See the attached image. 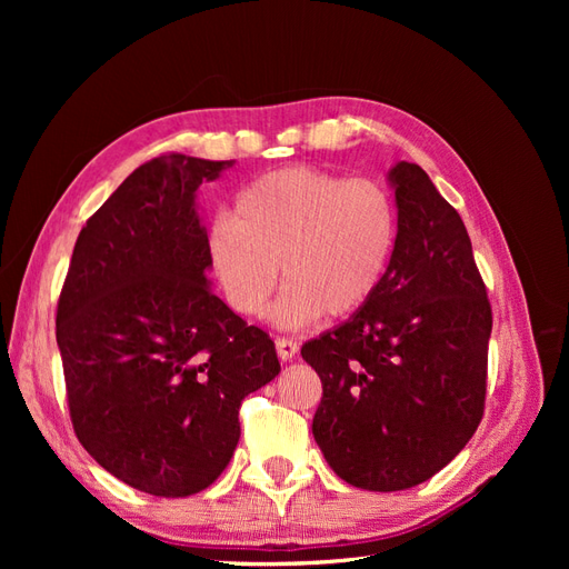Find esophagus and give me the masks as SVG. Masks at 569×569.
I'll use <instances>...</instances> for the list:
<instances>
[{
  "mask_svg": "<svg viewBox=\"0 0 569 569\" xmlns=\"http://www.w3.org/2000/svg\"><path fill=\"white\" fill-rule=\"evenodd\" d=\"M274 349H278L280 360H291V358L297 356V351H299L297 341L295 339H287V337H280L278 341H274Z\"/></svg>",
  "mask_w": 569,
  "mask_h": 569,
  "instance_id": "1",
  "label": "esophagus"
}]
</instances>
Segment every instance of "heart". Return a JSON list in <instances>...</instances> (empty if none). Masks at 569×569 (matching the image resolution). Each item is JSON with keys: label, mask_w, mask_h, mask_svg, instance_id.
<instances>
[{"label": "heart", "mask_w": 569, "mask_h": 569, "mask_svg": "<svg viewBox=\"0 0 569 569\" xmlns=\"http://www.w3.org/2000/svg\"><path fill=\"white\" fill-rule=\"evenodd\" d=\"M399 237L389 189L368 178L347 180L316 168L274 170L237 197L234 216L209 230V261L228 303L261 316L272 308L284 330L363 308L380 289Z\"/></svg>", "instance_id": "obj_1"}]
</instances>
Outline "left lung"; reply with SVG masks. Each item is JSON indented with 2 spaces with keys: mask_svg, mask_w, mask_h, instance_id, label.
Instances as JSON below:
<instances>
[{
  "mask_svg": "<svg viewBox=\"0 0 569 569\" xmlns=\"http://www.w3.org/2000/svg\"><path fill=\"white\" fill-rule=\"evenodd\" d=\"M399 237L375 297L301 356L322 382L313 437L351 487L401 491L446 468L485 412L491 306L468 230L416 163L389 170Z\"/></svg>",
  "mask_w": 569,
  "mask_h": 569,
  "instance_id": "8db88e82",
  "label": "left lung"
}]
</instances>
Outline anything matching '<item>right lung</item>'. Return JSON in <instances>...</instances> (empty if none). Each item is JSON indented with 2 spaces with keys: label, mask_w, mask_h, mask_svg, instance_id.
Masks as SVG:
<instances>
[{
  "label": "right lung",
  "mask_w": 569,
  "mask_h": 569,
  "mask_svg": "<svg viewBox=\"0 0 569 569\" xmlns=\"http://www.w3.org/2000/svg\"><path fill=\"white\" fill-rule=\"evenodd\" d=\"M232 163L168 153L137 168L80 230L59 297L76 435L151 496L211 487L234 453L244 396L280 372L272 339L209 280L197 192Z\"/></svg>",
  "instance_id": "1"
}]
</instances>
